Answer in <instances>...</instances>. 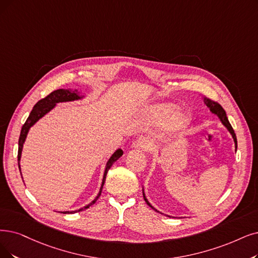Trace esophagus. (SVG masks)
<instances>
[{"instance_id":"1","label":"esophagus","mask_w":258,"mask_h":258,"mask_svg":"<svg viewBox=\"0 0 258 258\" xmlns=\"http://www.w3.org/2000/svg\"><path fill=\"white\" fill-rule=\"evenodd\" d=\"M151 147V144L147 140L139 139L132 143V148L136 149H143V150H149Z\"/></svg>"}]
</instances>
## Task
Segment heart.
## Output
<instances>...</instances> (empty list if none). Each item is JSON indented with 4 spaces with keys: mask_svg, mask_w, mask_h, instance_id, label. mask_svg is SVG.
<instances>
[{
    "mask_svg": "<svg viewBox=\"0 0 258 258\" xmlns=\"http://www.w3.org/2000/svg\"><path fill=\"white\" fill-rule=\"evenodd\" d=\"M177 110H178V106L176 104L167 102V104H163L158 107H154L151 110V115L154 120H160L162 118L172 115ZM189 121H190V116L188 113L180 112V113H177V114L172 115L168 119V121L166 122V129L170 132L181 131L188 125Z\"/></svg>",
    "mask_w": 258,
    "mask_h": 258,
    "instance_id": "1",
    "label": "heart"
}]
</instances>
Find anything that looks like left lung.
Wrapping results in <instances>:
<instances>
[{
	"label": "left lung",
	"instance_id": "1",
	"mask_svg": "<svg viewBox=\"0 0 258 258\" xmlns=\"http://www.w3.org/2000/svg\"><path fill=\"white\" fill-rule=\"evenodd\" d=\"M203 101H204V104L210 108V110L212 111V113H214V114L217 115V116L220 118L221 122L226 127V129H228V130L230 131V133H231L233 139H234L235 147L237 148V139H236V135H235V132H234L232 126H231V123H230L229 119H228V116H226V113H225L224 109L218 104V102H216V101H214V100H212V99H210V98H208V97H204V98H203ZM143 197H144V200L146 201V203L149 205V207H150L152 210H154L156 212L160 213L159 211H157L156 209H154V208L152 207V205L148 202V200H147V198H146V196H145V192H144V188H143ZM161 214H162V213H161ZM168 217H170V216H168Z\"/></svg>",
	"mask_w": 258,
	"mask_h": 258
}]
</instances>
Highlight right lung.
Segmentation results:
<instances>
[{
	"label": "right lung",
	"instance_id": "right-lung-1",
	"mask_svg": "<svg viewBox=\"0 0 258 258\" xmlns=\"http://www.w3.org/2000/svg\"><path fill=\"white\" fill-rule=\"evenodd\" d=\"M84 96H80L78 94L77 90L75 91H71V90H66V89H59V90H56L54 92H51L50 94H48L45 98H42L41 100H39L37 104L35 105V107L33 108L32 112H30L29 116L27 117L26 121L24 125L22 126V129H21V133H20V138H19V149H18V165H19V169L21 170V168H20V160H21V153H22V149H23V144L26 140V137H27V133L30 129V127L34 126L35 123L41 118L43 117L46 113H48L51 109H53L58 102H64V101H73V100H78V99H81ZM122 156V150L121 149H117L114 153L112 154L111 158L109 159V161L107 162V165H106V168H105V172H104V178H102V182H101V186H100V189H99V192L98 195L96 196V198L92 201L91 203H89L88 205H86V207H84L82 209H79L77 211H73V212H61L63 214H72V213H77V212H81L84 210H87L89 209L91 205H93L96 200L99 198V196L101 194V190H102V186H104L105 184V181H106V176H107V172L108 170L111 168V166L113 164H114L120 157Z\"/></svg>",
	"mask_w": 258,
	"mask_h": 258
}]
</instances>
